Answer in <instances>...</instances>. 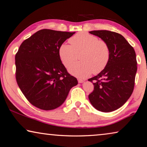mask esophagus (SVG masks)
I'll use <instances>...</instances> for the list:
<instances>
[{"label": "esophagus", "mask_w": 147, "mask_h": 147, "mask_svg": "<svg viewBox=\"0 0 147 147\" xmlns=\"http://www.w3.org/2000/svg\"><path fill=\"white\" fill-rule=\"evenodd\" d=\"M78 83H82L84 82V81L82 79H78Z\"/></svg>", "instance_id": "34e87169"}]
</instances>
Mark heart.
Returning <instances> with one entry per match:
<instances>
[{
    "label": "heart",
    "mask_w": 147,
    "mask_h": 147,
    "mask_svg": "<svg viewBox=\"0 0 147 147\" xmlns=\"http://www.w3.org/2000/svg\"><path fill=\"white\" fill-rule=\"evenodd\" d=\"M70 45L63 43L59 55L65 67H69L81 54V62L69 69L71 74L80 78L89 76L92 73L98 74L107 67L111 58V50L107 42L86 32H79L69 40Z\"/></svg>",
    "instance_id": "b5f03b06"
}]
</instances>
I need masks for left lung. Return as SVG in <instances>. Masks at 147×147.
<instances>
[{
	"label": "left lung",
	"instance_id": "obj_1",
	"mask_svg": "<svg viewBox=\"0 0 147 147\" xmlns=\"http://www.w3.org/2000/svg\"><path fill=\"white\" fill-rule=\"evenodd\" d=\"M90 33L107 42L111 50L107 67L88 80L94 85L88 95L90 102L99 111H114L125 104L133 92L137 71L136 53L119 33L107 30H95Z\"/></svg>",
	"mask_w": 147,
	"mask_h": 147
}]
</instances>
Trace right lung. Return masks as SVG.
<instances>
[{
  "label": "right lung",
  "mask_w": 147,
  "mask_h": 147,
  "mask_svg": "<svg viewBox=\"0 0 147 147\" xmlns=\"http://www.w3.org/2000/svg\"><path fill=\"white\" fill-rule=\"evenodd\" d=\"M74 33L43 29L21 44L15 56L16 79L35 107L45 111L59 107L78 84L59 55L60 46Z\"/></svg>",
  "instance_id": "obj_1"
}]
</instances>
